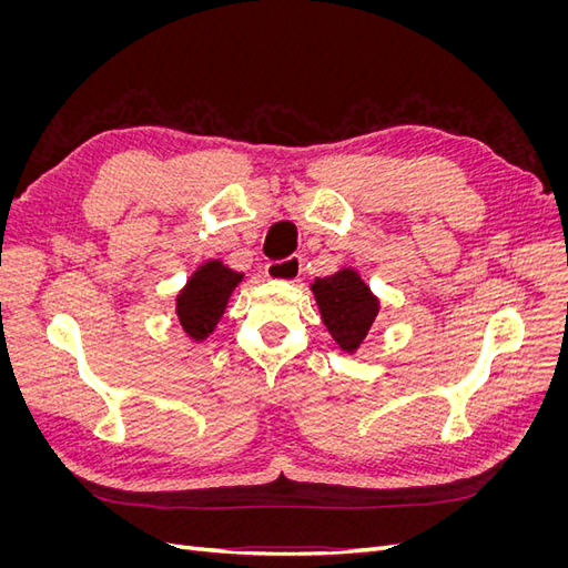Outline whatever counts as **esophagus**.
<instances>
[{"label":"esophagus","instance_id":"34e87169","mask_svg":"<svg viewBox=\"0 0 568 568\" xmlns=\"http://www.w3.org/2000/svg\"><path fill=\"white\" fill-rule=\"evenodd\" d=\"M265 274L270 280H277V282H296L301 274V261L298 257H286V261L267 263Z\"/></svg>","mask_w":568,"mask_h":568}]
</instances>
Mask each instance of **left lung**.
I'll return each instance as SVG.
<instances>
[{
  "instance_id": "left-lung-1",
  "label": "left lung",
  "mask_w": 568,
  "mask_h": 568,
  "mask_svg": "<svg viewBox=\"0 0 568 568\" xmlns=\"http://www.w3.org/2000/svg\"><path fill=\"white\" fill-rule=\"evenodd\" d=\"M311 288L326 332L332 334L343 353L353 355L363 346L376 315H379V298L372 294V288L353 267L320 277Z\"/></svg>"
}]
</instances>
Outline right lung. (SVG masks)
I'll return each mask as SVG.
<instances>
[{"label":"right lung","instance_id":"right-lung-1","mask_svg":"<svg viewBox=\"0 0 568 568\" xmlns=\"http://www.w3.org/2000/svg\"><path fill=\"white\" fill-rule=\"evenodd\" d=\"M242 280V272H234L222 261H205L192 272L178 294V317L189 338L205 341L215 332L227 311L230 296Z\"/></svg>","mask_w":568,"mask_h":568}]
</instances>
